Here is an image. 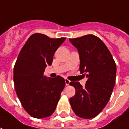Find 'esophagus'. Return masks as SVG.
Listing matches in <instances>:
<instances>
[{"mask_svg":"<svg viewBox=\"0 0 129 129\" xmlns=\"http://www.w3.org/2000/svg\"><path fill=\"white\" fill-rule=\"evenodd\" d=\"M65 82H66V86H68L69 84H70V80H68V79H65Z\"/></svg>","mask_w":129,"mask_h":129,"instance_id":"1","label":"esophagus"}]
</instances>
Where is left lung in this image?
I'll return each instance as SVG.
<instances>
[{
    "label": "left lung",
    "instance_id": "obj_1",
    "mask_svg": "<svg viewBox=\"0 0 129 129\" xmlns=\"http://www.w3.org/2000/svg\"><path fill=\"white\" fill-rule=\"evenodd\" d=\"M69 40L79 52V70L88 79L85 87L78 81L70 82L76 92L69 101L77 116L91 119L102 111L110 100L115 84L116 64L105 44L95 35Z\"/></svg>",
    "mask_w": 129,
    "mask_h": 129
}]
</instances>
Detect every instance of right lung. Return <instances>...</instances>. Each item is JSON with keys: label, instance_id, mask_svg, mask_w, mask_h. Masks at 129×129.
Returning <instances> with one entry per match:
<instances>
[{"label": "right lung", "instance_id": "right-lung-1", "mask_svg": "<svg viewBox=\"0 0 129 129\" xmlns=\"http://www.w3.org/2000/svg\"><path fill=\"white\" fill-rule=\"evenodd\" d=\"M65 40L35 33L18 54L14 68V87L23 107L33 117L50 116L56 109L66 85L64 79L48 78L43 73L47 66L52 65L54 52Z\"/></svg>", "mask_w": 129, "mask_h": 129}]
</instances>
